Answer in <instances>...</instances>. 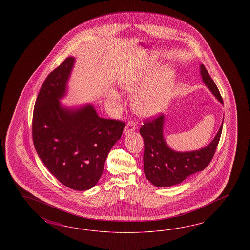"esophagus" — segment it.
I'll return each mask as SVG.
<instances>
[{
    "mask_svg": "<svg viewBox=\"0 0 250 250\" xmlns=\"http://www.w3.org/2000/svg\"><path fill=\"white\" fill-rule=\"evenodd\" d=\"M135 129H136V123L132 122V121H129V122L127 123V125L125 126L124 134H125V135H126V134H129V133L133 132Z\"/></svg>",
    "mask_w": 250,
    "mask_h": 250,
    "instance_id": "obj_1",
    "label": "esophagus"
}]
</instances>
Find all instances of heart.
Instances as JSON below:
<instances>
[{
  "label": "heart",
  "instance_id": "b5f03b06",
  "mask_svg": "<svg viewBox=\"0 0 250 250\" xmlns=\"http://www.w3.org/2000/svg\"><path fill=\"white\" fill-rule=\"evenodd\" d=\"M156 73L153 66L137 76L129 77L121 82L122 89L135 95L134 111L142 116H151L163 111L170 102L173 91V72L169 68L160 69ZM150 83H149L148 82ZM114 96H117L113 93Z\"/></svg>",
  "mask_w": 250,
  "mask_h": 250
}]
</instances>
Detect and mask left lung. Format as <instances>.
Instances as JSON below:
<instances>
[{
  "mask_svg": "<svg viewBox=\"0 0 250 250\" xmlns=\"http://www.w3.org/2000/svg\"><path fill=\"white\" fill-rule=\"evenodd\" d=\"M204 83L213 96L223 104L217 86L204 65H200ZM165 115L144 122L139 132L144 139V172L146 179L156 187L179 184L188 176L207 168L215 153L223 130V123L212 142L204 148L191 152H176L170 149L164 138Z\"/></svg>",
  "mask_w": 250,
  "mask_h": 250,
  "instance_id": "obj_1",
  "label": "left lung"
}]
</instances>
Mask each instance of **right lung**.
<instances>
[{"label":"right lung","mask_w":250,"mask_h":250,"mask_svg":"<svg viewBox=\"0 0 250 250\" xmlns=\"http://www.w3.org/2000/svg\"><path fill=\"white\" fill-rule=\"evenodd\" d=\"M74 62L73 57L65 59L42 83L33 112V142L43 165L61 183L83 191L101 178L125 123L99 117L91 104L79 109L61 104Z\"/></svg>","instance_id":"right-lung-1"}]
</instances>
